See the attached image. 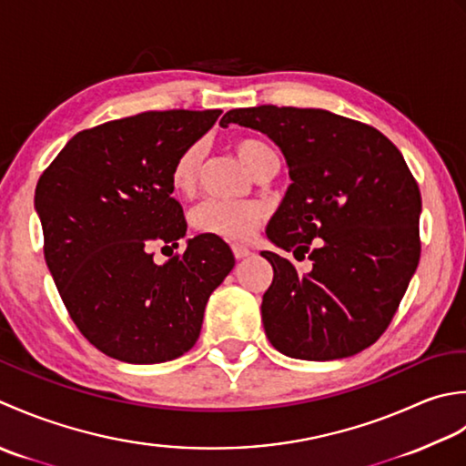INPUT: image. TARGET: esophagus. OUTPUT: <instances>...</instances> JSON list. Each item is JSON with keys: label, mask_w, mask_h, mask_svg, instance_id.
I'll return each instance as SVG.
<instances>
[{"label": "esophagus", "mask_w": 466, "mask_h": 466, "mask_svg": "<svg viewBox=\"0 0 466 466\" xmlns=\"http://www.w3.org/2000/svg\"><path fill=\"white\" fill-rule=\"evenodd\" d=\"M233 255H235V259H245V258H249L251 255V249L249 247H245V245H239V243H235L233 247Z\"/></svg>", "instance_id": "1"}]
</instances>
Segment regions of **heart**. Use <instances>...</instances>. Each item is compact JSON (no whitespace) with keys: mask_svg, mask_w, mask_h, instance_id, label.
Here are the masks:
<instances>
[{"mask_svg":"<svg viewBox=\"0 0 466 466\" xmlns=\"http://www.w3.org/2000/svg\"><path fill=\"white\" fill-rule=\"evenodd\" d=\"M233 150L241 163L255 173L263 163L275 158L273 150L261 140L255 138H239L233 142ZM203 163V145L188 147L178 157L173 168V187L178 193H191L197 178L198 168ZM263 207L253 201H221V198H208L198 205L193 211V225L198 231L227 237V239H247L258 229L263 219Z\"/></svg>","mask_w":466,"mask_h":466,"instance_id":"b5f03b06","label":"heart"}]
</instances>
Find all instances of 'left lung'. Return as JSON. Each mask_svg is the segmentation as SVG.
Instances as JSON below:
<instances>
[{
  "label": "left lung",
  "instance_id": "8db88e82",
  "mask_svg": "<svg viewBox=\"0 0 466 466\" xmlns=\"http://www.w3.org/2000/svg\"><path fill=\"white\" fill-rule=\"evenodd\" d=\"M219 125L259 130L286 157L291 185L265 229L273 251L261 319L281 354L328 362L384 334L419 268V185L390 140L321 108H235Z\"/></svg>",
  "mask_w": 466,
  "mask_h": 466
}]
</instances>
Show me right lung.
<instances>
[{
	"label": "right lung",
	"instance_id": "add662e5",
	"mask_svg": "<svg viewBox=\"0 0 466 466\" xmlns=\"http://www.w3.org/2000/svg\"><path fill=\"white\" fill-rule=\"evenodd\" d=\"M219 114L142 112L82 130L37 180L44 255L64 306L82 336L120 362L188 352L208 296L235 265L229 245L207 233L163 265L153 259L155 247L173 249L187 233L175 163Z\"/></svg>",
	"mask_w": 466,
	"mask_h": 466
}]
</instances>
